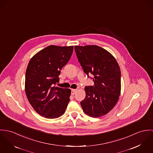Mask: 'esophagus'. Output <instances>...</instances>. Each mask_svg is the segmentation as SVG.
Masks as SVG:
<instances>
[{
    "mask_svg": "<svg viewBox=\"0 0 153 153\" xmlns=\"http://www.w3.org/2000/svg\"><path fill=\"white\" fill-rule=\"evenodd\" d=\"M76 91H77V90H76V89H71V94L72 95H74V94H76Z\"/></svg>",
    "mask_w": 153,
    "mask_h": 153,
    "instance_id": "obj_1",
    "label": "esophagus"
}]
</instances>
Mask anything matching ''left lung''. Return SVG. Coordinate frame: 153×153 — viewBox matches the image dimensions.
<instances>
[{
	"label": "left lung",
	"mask_w": 153,
	"mask_h": 153,
	"mask_svg": "<svg viewBox=\"0 0 153 153\" xmlns=\"http://www.w3.org/2000/svg\"><path fill=\"white\" fill-rule=\"evenodd\" d=\"M78 60L87 77L93 74L94 85L86 86L80 102L85 113L92 117L107 114L116 105L121 93V71L114 56L95 45L75 46Z\"/></svg>",
	"instance_id": "left-lung-1"
}]
</instances>
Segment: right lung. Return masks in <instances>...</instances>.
I'll use <instances>...</instances> for the list:
<instances>
[{"label": "right lung", "mask_w": 153, "mask_h": 153, "mask_svg": "<svg viewBox=\"0 0 153 153\" xmlns=\"http://www.w3.org/2000/svg\"><path fill=\"white\" fill-rule=\"evenodd\" d=\"M73 46L51 45L37 53L30 59L26 71L25 93L40 116L56 119L62 116L70 102L71 90L56 87L60 70L68 62Z\"/></svg>", "instance_id": "obj_1"}]
</instances>
